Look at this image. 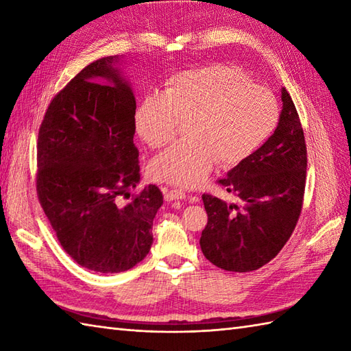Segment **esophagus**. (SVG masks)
<instances>
[{
  "label": "esophagus",
  "instance_id": "34e87169",
  "mask_svg": "<svg viewBox=\"0 0 351 351\" xmlns=\"http://www.w3.org/2000/svg\"><path fill=\"white\" fill-rule=\"evenodd\" d=\"M187 195H185V191L181 189H170L164 191V199L167 200V202H171V200H176V199H185Z\"/></svg>",
  "mask_w": 351,
  "mask_h": 351
}]
</instances>
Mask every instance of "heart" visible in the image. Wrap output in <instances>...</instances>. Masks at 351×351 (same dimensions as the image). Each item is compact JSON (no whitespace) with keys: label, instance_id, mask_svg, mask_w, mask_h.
I'll use <instances>...</instances> for the list:
<instances>
[{"label":"heart","instance_id":"1","mask_svg":"<svg viewBox=\"0 0 351 351\" xmlns=\"http://www.w3.org/2000/svg\"><path fill=\"white\" fill-rule=\"evenodd\" d=\"M279 117V102L270 90L232 66L213 64L178 73L162 95H147L134 123L152 149L170 145L180 123H187L189 141L156 156L149 171L160 182L197 187L215 160L232 167L255 154L271 137Z\"/></svg>","mask_w":351,"mask_h":351}]
</instances>
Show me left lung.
I'll return each instance as SVG.
<instances>
[{
	"label": "left lung",
	"instance_id": "obj_1",
	"mask_svg": "<svg viewBox=\"0 0 351 351\" xmlns=\"http://www.w3.org/2000/svg\"><path fill=\"white\" fill-rule=\"evenodd\" d=\"M282 111L271 137L219 182L238 204L204 195L208 223L200 237L205 258L245 273L278 255L297 225L306 180V145L293 99L280 88Z\"/></svg>",
	"mask_w": 351,
	"mask_h": 351
}]
</instances>
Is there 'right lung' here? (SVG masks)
<instances>
[{"label": "right lung", "mask_w": 351, "mask_h": 351, "mask_svg": "<svg viewBox=\"0 0 351 351\" xmlns=\"http://www.w3.org/2000/svg\"><path fill=\"white\" fill-rule=\"evenodd\" d=\"M119 56L95 60L56 95L37 138V196L64 252L98 273L132 268L151 250L162 193L140 182L136 98Z\"/></svg>", "instance_id": "obj_1"}]
</instances>
